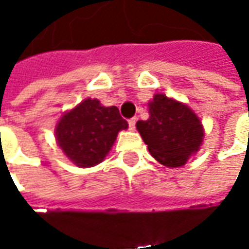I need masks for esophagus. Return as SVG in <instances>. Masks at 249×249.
Segmentation results:
<instances>
[{
    "mask_svg": "<svg viewBox=\"0 0 249 249\" xmlns=\"http://www.w3.org/2000/svg\"><path fill=\"white\" fill-rule=\"evenodd\" d=\"M128 124H129V129L130 130H135V128H136V119H135V117H133V119L128 120Z\"/></svg>",
    "mask_w": 249,
    "mask_h": 249,
    "instance_id": "34e87169",
    "label": "esophagus"
}]
</instances>
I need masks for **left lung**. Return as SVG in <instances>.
<instances>
[{
    "mask_svg": "<svg viewBox=\"0 0 249 249\" xmlns=\"http://www.w3.org/2000/svg\"><path fill=\"white\" fill-rule=\"evenodd\" d=\"M149 113V119L136 124L149 153L165 167L184 165L203 141L204 132L198 117L187 105L164 94L153 97Z\"/></svg>",
    "mask_w": 249,
    "mask_h": 249,
    "instance_id": "obj_1",
    "label": "left lung"
}]
</instances>
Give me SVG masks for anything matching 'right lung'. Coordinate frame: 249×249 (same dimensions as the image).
I'll return each mask as SVG.
<instances>
[{
	"mask_svg": "<svg viewBox=\"0 0 249 249\" xmlns=\"http://www.w3.org/2000/svg\"><path fill=\"white\" fill-rule=\"evenodd\" d=\"M128 123L117 107H103L98 100L88 98L61 117L57 124L58 145L80 167L101 162L113 145L116 136Z\"/></svg>",
	"mask_w": 249,
	"mask_h": 249,
	"instance_id": "right-lung-1",
	"label": "right lung"
}]
</instances>
